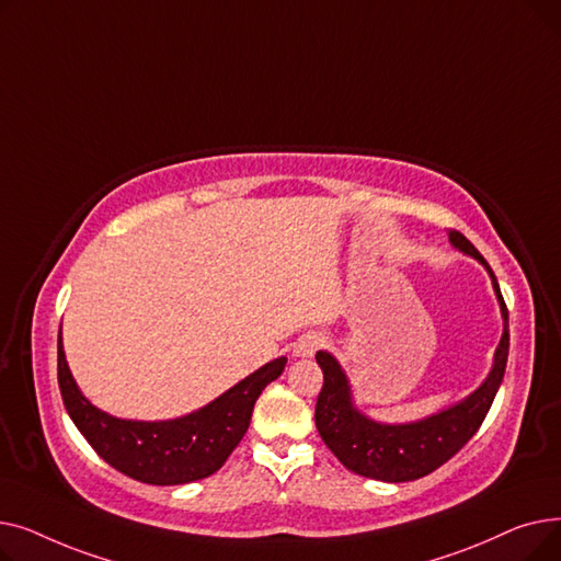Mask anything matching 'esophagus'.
Segmentation results:
<instances>
[{"mask_svg":"<svg viewBox=\"0 0 561 561\" xmlns=\"http://www.w3.org/2000/svg\"><path fill=\"white\" fill-rule=\"evenodd\" d=\"M322 343H325V339H322L320 334H313V332L305 334V336L298 339L296 347H293V355L300 357V359H309L322 347Z\"/></svg>","mask_w":561,"mask_h":561,"instance_id":"obj_1","label":"esophagus"}]
</instances>
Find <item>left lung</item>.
Segmentation results:
<instances>
[{
    "mask_svg": "<svg viewBox=\"0 0 561 561\" xmlns=\"http://www.w3.org/2000/svg\"><path fill=\"white\" fill-rule=\"evenodd\" d=\"M455 250L473 256L491 277L495 300L503 316V336L493 352V364L482 385L455 404L409 423H381L357 407L355 391L339 359L328 350L316 352L325 385L316 402V427L339 461L362 478L379 482H411L444 466L457 455L486 419L491 402L505 377L510 355V313L491 265L463 233L450 231Z\"/></svg>",
    "mask_w": 561,
    "mask_h": 561,
    "instance_id": "obj_1",
    "label": "left lung"
}]
</instances>
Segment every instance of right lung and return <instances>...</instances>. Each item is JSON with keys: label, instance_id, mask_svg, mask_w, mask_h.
<instances>
[{"label": "right lung", "instance_id": "add662e5", "mask_svg": "<svg viewBox=\"0 0 561 561\" xmlns=\"http://www.w3.org/2000/svg\"><path fill=\"white\" fill-rule=\"evenodd\" d=\"M284 366L286 357L268 362L209 404L180 419H117L81 393L58 330V387L72 423L106 463L138 482L157 486L188 484L214 476L241 444L256 398L284 373Z\"/></svg>", "mask_w": 561, "mask_h": 561}]
</instances>
